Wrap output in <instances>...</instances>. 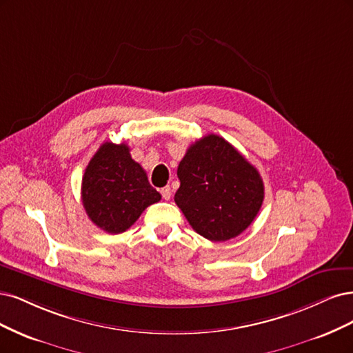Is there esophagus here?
<instances>
[{"label": "esophagus", "instance_id": "esophagus-1", "mask_svg": "<svg viewBox=\"0 0 353 353\" xmlns=\"http://www.w3.org/2000/svg\"><path fill=\"white\" fill-rule=\"evenodd\" d=\"M161 195H163V198H164L165 201H168L170 198H172V188H170V186L163 188V189H161Z\"/></svg>", "mask_w": 353, "mask_h": 353}]
</instances>
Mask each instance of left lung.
<instances>
[{"label":"left lung","mask_w":353,"mask_h":353,"mask_svg":"<svg viewBox=\"0 0 353 353\" xmlns=\"http://www.w3.org/2000/svg\"><path fill=\"white\" fill-rule=\"evenodd\" d=\"M174 202L192 229L208 241L224 242L246 230L264 201L258 170L217 134L192 143L177 167Z\"/></svg>","instance_id":"1"}]
</instances>
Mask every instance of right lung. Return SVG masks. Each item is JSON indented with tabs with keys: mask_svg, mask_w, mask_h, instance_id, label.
Here are the masks:
<instances>
[{
	"mask_svg": "<svg viewBox=\"0 0 353 353\" xmlns=\"http://www.w3.org/2000/svg\"><path fill=\"white\" fill-rule=\"evenodd\" d=\"M160 199L126 143H102L85 170L83 208L90 221L107 233L126 232L146 207Z\"/></svg>",
	"mask_w": 353,
	"mask_h": 353,
	"instance_id": "add662e5",
	"label": "right lung"
}]
</instances>
